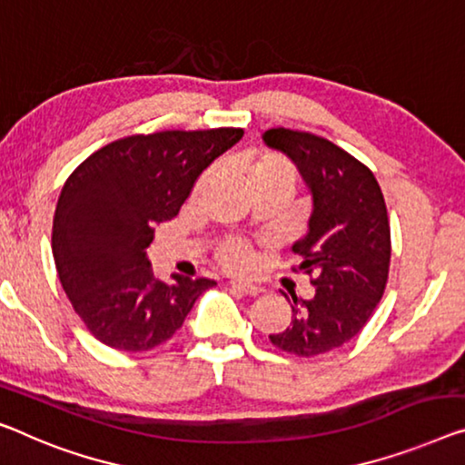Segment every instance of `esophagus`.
<instances>
[{
	"mask_svg": "<svg viewBox=\"0 0 465 465\" xmlns=\"http://www.w3.org/2000/svg\"><path fill=\"white\" fill-rule=\"evenodd\" d=\"M232 288L240 290L242 294H248V296H259L262 292L261 286H254V283H246V282H232Z\"/></svg>",
	"mask_w": 465,
	"mask_h": 465,
	"instance_id": "esophagus-1",
	"label": "esophagus"
}]
</instances>
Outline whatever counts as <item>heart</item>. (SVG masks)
I'll list each match as a JSON object with an SVG mask.
<instances>
[{"mask_svg":"<svg viewBox=\"0 0 465 465\" xmlns=\"http://www.w3.org/2000/svg\"><path fill=\"white\" fill-rule=\"evenodd\" d=\"M242 175H244L248 185L259 182H282L292 185L294 179L290 164L273 154L259 156L254 161H244L242 163ZM206 179H209V175L203 179V183H206ZM219 261L230 272H246V269L254 265V252L246 242L233 240L219 248Z\"/></svg>","mask_w":465,"mask_h":465,"instance_id":"b5f03b06","label":"heart"}]
</instances>
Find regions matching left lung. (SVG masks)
Returning a JSON list of instances; mask_svg holds the SVG:
<instances>
[{
	"mask_svg": "<svg viewBox=\"0 0 465 465\" xmlns=\"http://www.w3.org/2000/svg\"><path fill=\"white\" fill-rule=\"evenodd\" d=\"M262 142L292 161L309 190L307 233L292 252L315 286L311 301L292 294V323L269 341L292 355L315 357L355 338L382 299L391 265L384 196L365 164L323 137L269 129Z\"/></svg>",
	"mask_w": 465,
	"mask_h": 465,
	"instance_id": "8db88e82",
	"label": "left lung"
}]
</instances>
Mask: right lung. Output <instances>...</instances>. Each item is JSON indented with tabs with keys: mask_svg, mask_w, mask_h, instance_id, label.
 I'll list each match as a JSON object with an SVG mask.
<instances>
[{
	"mask_svg": "<svg viewBox=\"0 0 465 465\" xmlns=\"http://www.w3.org/2000/svg\"><path fill=\"white\" fill-rule=\"evenodd\" d=\"M242 129L161 131L104 145L60 192L52 252L62 288L87 330L116 351L140 352L182 328L217 282L154 277L145 256L154 227L175 217L198 177L238 143Z\"/></svg>",
	"mask_w": 465,
	"mask_h": 465,
	"instance_id": "add662e5",
	"label": "right lung"
}]
</instances>
